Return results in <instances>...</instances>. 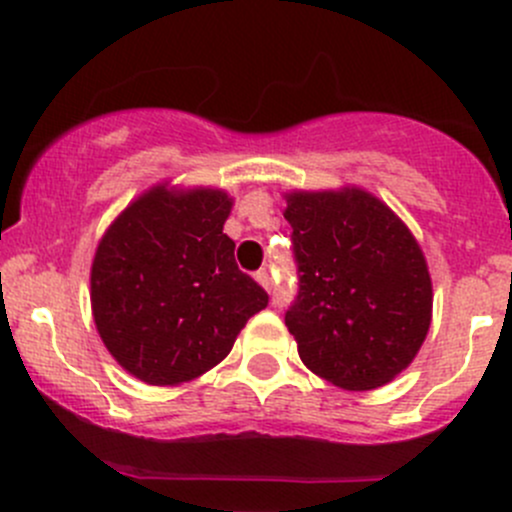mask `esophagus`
Returning a JSON list of instances; mask_svg holds the SVG:
<instances>
[{"mask_svg": "<svg viewBox=\"0 0 512 512\" xmlns=\"http://www.w3.org/2000/svg\"><path fill=\"white\" fill-rule=\"evenodd\" d=\"M255 279H257V282L262 284V287L267 289V292H270V289H272V279H270V272H267V270H257V272H255Z\"/></svg>", "mask_w": 512, "mask_h": 512, "instance_id": "34e87169", "label": "esophagus"}]
</instances>
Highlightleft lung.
I'll return each mask as SVG.
<instances>
[{
	"instance_id": "8db88e82",
	"label": "left lung",
	"mask_w": 512,
	"mask_h": 512,
	"mask_svg": "<svg viewBox=\"0 0 512 512\" xmlns=\"http://www.w3.org/2000/svg\"><path fill=\"white\" fill-rule=\"evenodd\" d=\"M297 297L284 324L306 368L343 390H373L412 363L432 321L417 240L370 193H294Z\"/></svg>"
}]
</instances>
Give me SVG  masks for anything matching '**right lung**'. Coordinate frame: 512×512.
Instances as JSON below:
<instances>
[{"label": "right lung", "mask_w": 512, "mask_h": 512, "mask_svg": "<svg viewBox=\"0 0 512 512\" xmlns=\"http://www.w3.org/2000/svg\"><path fill=\"white\" fill-rule=\"evenodd\" d=\"M230 198L152 188L100 240L90 301L102 343L149 385H179L218 365L267 306L223 233Z\"/></svg>", "instance_id": "add662e5"}]
</instances>
